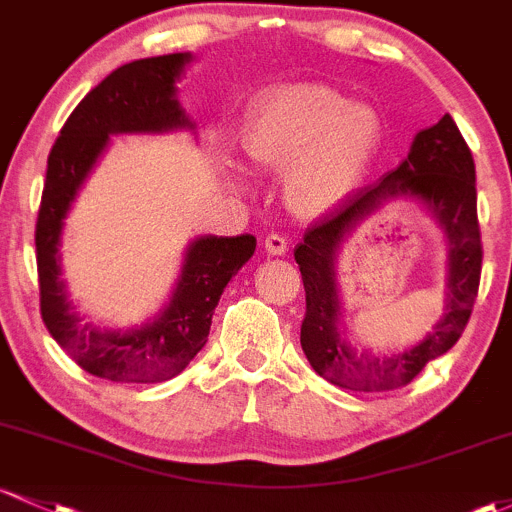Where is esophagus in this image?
I'll return each instance as SVG.
<instances>
[{"label":"esophagus","mask_w":512,"mask_h":512,"mask_svg":"<svg viewBox=\"0 0 512 512\" xmlns=\"http://www.w3.org/2000/svg\"><path fill=\"white\" fill-rule=\"evenodd\" d=\"M265 250L269 252V255H284V252L289 250V243H286L284 235L269 233L265 238Z\"/></svg>","instance_id":"obj_1"}]
</instances>
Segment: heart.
<instances>
[{
  "label": "heart",
  "mask_w": 512,
  "mask_h": 512,
  "mask_svg": "<svg viewBox=\"0 0 512 512\" xmlns=\"http://www.w3.org/2000/svg\"><path fill=\"white\" fill-rule=\"evenodd\" d=\"M384 138L379 114L328 84H291L252 106L245 150L255 165L286 174V199L301 216H323L362 184Z\"/></svg>",
  "instance_id": "obj_1"
}]
</instances>
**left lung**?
Masks as SVG:
<instances>
[{"mask_svg": "<svg viewBox=\"0 0 512 512\" xmlns=\"http://www.w3.org/2000/svg\"><path fill=\"white\" fill-rule=\"evenodd\" d=\"M398 195L420 198L436 213L450 238L448 313L433 333L411 351L376 358L352 351L337 333L339 304L334 291V252L341 240L386 200ZM294 260L306 289V318L301 347L311 367L330 384L352 391H393L423 372L432 359L452 350L462 338L481 282L479 216H476V170L469 145L452 116L415 136L406 160L376 182L359 187L345 201L318 218L296 245Z\"/></svg>", "mask_w": 512, "mask_h": 512, "instance_id": "left-lung-1", "label": "left lung"}]
</instances>
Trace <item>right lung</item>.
I'll list each match as a JSON object with an SVG mask.
<instances>
[{
	"mask_svg": "<svg viewBox=\"0 0 512 512\" xmlns=\"http://www.w3.org/2000/svg\"><path fill=\"white\" fill-rule=\"evenodd\" d=\"M189 60V53H172L121 65L75 106L48 155L36 221L41 318L53 340L84 372L119 384H155L182 372L206 345L213 308L226 284L255 255L252 235L194 240L170 306L153 323L126 333L84 325L67 301L58 245L77 189L114 133L192 128L174 99V82Z\"/></svg>",
	"mask_w": 512,
	"mask_h": 512,
	"instance_id": "right-lung-1",
	"label": "right lung"
}]
</instances>
